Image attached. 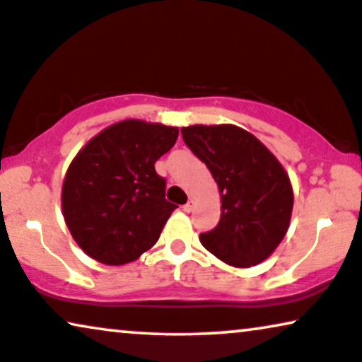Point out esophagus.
I'll use <instances>...</instances> for the list:
<instances>
[{
  "instance_id": "esophagus-1",
  "label": "esophagus",
  "mask_w": 362,
  "mask_h": 362,
  "mask_svg": "<svg viewBox=\"0 0 362 362\" xmlns=\"http://www.w3.org/2000/svg\"><path fill=\"white\" fill-rule=\"evenodd\" d=\"M194 206H195V202H194V200H189V202H187V204L184 205V211H187V214H190V211L194 210Z\"/></svg>"
}]
</instances>
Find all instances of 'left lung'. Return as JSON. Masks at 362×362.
Instances as JSON below:
<instances>
[{
	"label": "left lung",
	"instance_id": "8db88e82",
	"mask_svg": "<svg viewBox=\"0 0 362 362\" xmlns=\"http://www.w3.org/2000/svg\"><path fill=\"white\" fill-rule=\"evenodd\" d=\"M182 137L209 167L221 194L220 221L200 233L202 245L231 267L262 263L290 226L293 189L285 168L237 125H190Z\"/></svg>",
	"mask_w": 362,
	"mask_h": 362
}]
</instances>
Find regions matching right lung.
<instances>
[{"mask_svg":"<svg viewBox=\"0 0 362 362\" xmlns=\"http://www.w3.org/2000/svg\"><path fill=\"white\" fill-rule=\"evenodd\" d=\"M177 137V127L129 119L77 153L62 185V215L90 258L125 264L157 243L177 205L167 202V182L153 165Z\"/></svg>","mask_w":362,"mask_h":362,"instance_id":"right-lung-1","label":"right lung"}]
</instances>
